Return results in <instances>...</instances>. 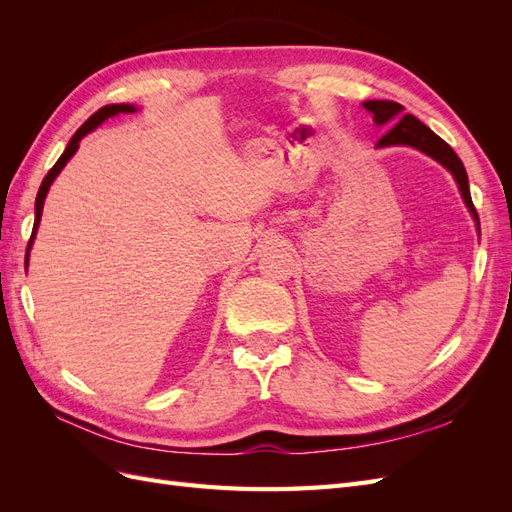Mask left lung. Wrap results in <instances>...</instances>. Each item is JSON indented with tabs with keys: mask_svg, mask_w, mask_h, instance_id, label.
I'll list each match as a JSON object with an SVG mask.
<instances>
[{
	"mask_svg": "<svg viewBox=\"0 0 512 512\" xmlns=\"http://www.w3.org/2000/svg\"><path fill=\"white\" fill-rule=\"evenodd\" d=\"M363 108L374 115L376 126H382V128L394 126L376 143L378 149L380 147H399V145L418 149L421 153H425V156L442 164L448 173L453 175V179L459 185L463 203H466L468 211L472 213V218L480 230L478 213L472 205V196H470L468 173H466V168H463V162L457 158V153L448 147L436 132H431L423 121H418L410 113H404V106L393 102V100H367V102H363Z\"/></svg>",
	"mask_w": 512,
	"mask_h": 512,
	"instance_id": "8db88e82",
	"label": "left lung"
}]
</instances>
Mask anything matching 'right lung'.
Listing matches in <instances>:
<instances>
[{"mask_svg":"<svg viewBox=\"0 0 512 512\" xmlns=\"http://www.w3.org/2000/svg\"><path fill=\"white\" fill-rule=\"evenodd\" d=\"M121 113H136V106L134 104H106V106H102L100 111H96L94 115H91L83 126L74 132V136L70 138V143H68V147H66V151L61 153V158L55 162V166L49 170V175H46L44 179H42V185H40V190H38V196H36V220H34V230H32V239H29V243H27V256H25V267H27V258H29V250H32V245H34V239H36V232H38V226H40V218H42V207H44V198H46V194H49V188L53 185V181H55V177L61 173V170H64V166L68 164V160L74 156L76 153V149H79V143L83 141V136H87L89 132H94L98 126H102V123L106 121V119H111V117H115V115H121Z\"/></svg>","mask_w":512,"mask_h":512,"instance_id":"add662e5","label":"right lung"}]
</instances>
